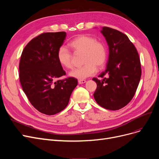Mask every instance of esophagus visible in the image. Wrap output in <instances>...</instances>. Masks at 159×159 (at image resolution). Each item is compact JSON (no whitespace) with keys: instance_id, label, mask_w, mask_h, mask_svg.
Segmentation results:
<instances>
[{"instance_id":"esophagus-1","label":"esophagus","mask_w":159,"mask_h":159,"mask_svg":"<svg viewBox=\"0 0 159 159\" xmlns=\"http://www.w3.org/2000/svg\"><path fill=\"white\" fill-rule=\"evenodd\" d=\"M86 82V81L84 80H78V84H85Z\"/></svg>"}]
</instances>
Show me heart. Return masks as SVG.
I'll return each instance as SVG.
<instances>
[{
	"label": "heart",
	"instance_id": "obj_1",
	"mask_svg": "<svg viewBox=\"0 0 159 159\" xmlns=\"http://www.w3.org/2000/svg\"><path fill=\"white\" fill-rule=\"evenodd\" d=\"M70 46L75 54L83 53L82 63L79 68L72 70L68 75L77 80H84L93 75L98 68H102L107 60V50L102 42L88 35H80L70 42ZM57 59L60 64L66 69L72 67V54L64 46L59 48Z\"/></svg>",
	"mask_w": 159,
	"mask_h": 159
}]
</instances>
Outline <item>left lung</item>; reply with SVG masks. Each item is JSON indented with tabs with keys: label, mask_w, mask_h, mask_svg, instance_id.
Returning <instances> with one entry per match:
<instances>
[{
	"label": "left lung",
	"mask_w": 159,
	"mask_h": 159,
	"mask_svg": "<svg viewBox=\"0 0 159 159\" xmlns=\"http://www.w3.org/2000/svg\"><path fill=\"white\" fill-rule=\"evenodd\" d=\"M109 46L107 68L93 78L97 84L93 97L100 106L118 110L127 105L136 92L141 67L138 52L127 36L117 30L102 27L100 30Z\"/></svg>",
	"instance_id": "left-lung-1"
}]
</instances>
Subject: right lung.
Returning a JSON list of instances; mask_svg holds the SVG:
<instances>
[{
  "label": "right lung",
  "mask_w": 159,
  "mask_h": 159,
  "mask_svg": "<svg viewBox=\"0 0 159 159\" xmlns=\"http://www.w3.org/2000/svg\"><path fill=\"white\" fill-rule=\"evenodd\" d=\"M65 32H46L32 39L23 50L19 78L31 104L40 112L52 115L68 105L78 80L66 75L57 59V52L66 39Z\"/></svg>",
  "instance_id": "1"
}]
</instances>
